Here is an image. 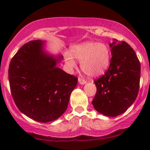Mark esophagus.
Returning a JSON list of instances; mask_svg holds the SVG:
<instances>
[{
  "label": "esophagus",
  "instance_id": "obj_1",
  "mask_svg": "<svg viewBox=\"0 0 150 150\" xmlns=\"http://www.w3.org/2000/svg\"><path fill=\"white\" fill-rule=\"evenodd\" d=\"M78 82L80 84V85H85L87 82H86V80H85V79H82V78H80V77H79Z\"/></svg>",
  "mask_w": 150,
  "mask_h": 150
}]
</instances>
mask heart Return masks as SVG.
<instances>
[{
	"label": "heart",
	"mask_w": 150,
	"mask_h": 150,
	"mask_svg": "<svg viewBox=\"0 0 150 150\" xmlns=\"http://www.w3.org/2000/svg\"><path fill=\"white\" fill-rule=\"evenodd\" d=\"M65 63L70 68L76 67V61H80V67L86 75L95 77L104 73L111 61V51L104 43L85 42L72 46L70 53H64Z\"/></svg>",
	"instance_id": "obj_1"
}]
</instances>
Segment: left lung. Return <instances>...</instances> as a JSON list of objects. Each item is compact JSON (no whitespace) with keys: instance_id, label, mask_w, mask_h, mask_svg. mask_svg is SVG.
<instances>
[{"instance_id":"1","label":"left lung","mask_w":150,"mask_h":150,"mask_svg":"<svg viewBox=\"0 0 150 150\" xmlns=\"http://www.w3.org/2000/svg\"><path fill=\"white\" fill-rule=\"evenodd\" d=\"M109 46L112 55L109 68L94 81L97 93L92 103L99 113L115 117L125 112L137 98L140 63L135 51L126 42L113 39Z\"/></svg>"}]
</instances>
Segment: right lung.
I'll return each instance as SVG.
<instances>
[{
  "instance_id": "right-lung-1",
  "label": "right lung",
  "mask_w": 150,
  "mask_h": 150,
  "mask_svg": "<svg viewBox=\"0 0 150 150\" xmlns=\"http://www.w3.org/2000/svg\"><path fill=\"white\" fill-rule=\"evenodd\" d=\"M63 56L45 49V42L24 44L10 61V87L17 107L29 118L41 123L58 119L68 108L77 78L57 65Z\"/></svg>"
}]
</instances>
